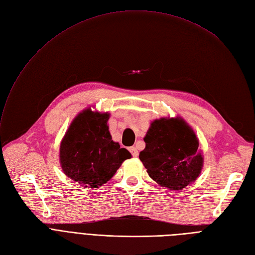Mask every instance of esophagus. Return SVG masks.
I'll list each match as a JSON object with an SVG mask.
<instances>
[{
  "mask_svg": "<svg viewBox=\"0 0 255 255\" xmlns=\"http://www.w3.org/2000/svg\"><path fill=\"white\" fill-rule=\"evenodd\" d=\"M129 151H130V153L132 154V156H135V157H137L138 155H139V151H138V149H137V147H130L129 148Z\"/></svg>",
  "mask_w": 255,
  "mask_h": 255,
  "instance_id": "esophagus-1",
  "label": "esophagus"
}]
</instances>
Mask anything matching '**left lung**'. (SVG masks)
Here are the masks:
<instances>
[{
    "instance_id": "8db88e82",
    "label": "left lung",
    "mask_w": 255,
    "mask_h": 255,
    "mask_svg": "<svg viewBox=\"0 0 255 255\" xmlns=\"http://www.w3.org/2000/svg\"><path fill=\"white\" fill-rule=\"evenodd\" d=\"M139 159L150 178L168 190H181L201 173L204 157L195 131L180 116L150 123Z\"/></svg>"
}]
</instances>
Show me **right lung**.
<instances>
[{
	"label": "right lung",
	"instance_id": "add662e5",
	"mask_svg": "<svg viewBox=\"0 0 255 255\" xmlns=\"http://www.w3.org/2000/svg\"><path fill=\"white\" fill-rule=\"evenodd\" d=\"M110 113L84 109L71 121L60 144L59 161L63 173L85 188L107 184L131 154L112 140Z\"/></svg>",
	"mask_w": 255,
	"mask_h": 255
}]
</instances>
